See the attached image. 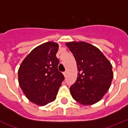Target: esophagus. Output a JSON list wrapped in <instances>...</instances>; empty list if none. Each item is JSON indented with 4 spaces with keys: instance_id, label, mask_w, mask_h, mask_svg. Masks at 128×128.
<instances>
[{
    "instance_id": "34e87169",
    "label": "esophagus",
    "mask_w": 128,
    "mask_h": 128,
    "mask_svg": "<svg viewBox=\"0 0 128 128\" xmlns=\"http://www.w3.org/2000/svg\"><path fill=\"white\" fill-rule=\"evenodd\" d=\"M66 74H67V72H63V74H64V76H66Z\"/></svg>"
}]
</instances>
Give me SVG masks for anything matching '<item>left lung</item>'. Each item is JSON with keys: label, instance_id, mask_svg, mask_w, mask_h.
Returning a JSON list of instances; mask_svg holds the SVG:
<instances>
[{"label": "left lung", "instance_id": "obj_1", "mask_svg": "<svg viewBox=\"0 0 128 128\" xmlns=\"http://www.w3.org/2000/svg\"><path fill=\"white\" fill-rule=\"evenodd\" d=\"M78 68L77 79L70 87L72 98L83 105L100 101L111 86L112 66L97 47L84 41L66 43Z\"/></svg>", "mask_w": 128, "mask_h": 128}]
</instances>
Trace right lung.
I'll return each mask as SVG.
<instances>
[{
    "mask_svg": "<svg viewBox=\"0 0 128 128\" xmlns=\"http://www.w3.org/2000/svg\"><path fill=\"white\" fill-rule=\"evenodd\" d=\"M58 49L57 42H44L33 49L20 66V86L27 98L37 105L44 106L56 100L64 80L58 71Z\"/></svg>",
    "mask_w": 128,
    "mask_h": 128,
    "instance_id": "1",
    "label": "right lung"
}]
</instances>
